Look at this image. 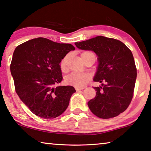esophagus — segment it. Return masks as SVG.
<instances>
[{"label":"esophagus","mask_w":151,"mask_h":151,"mask_svg":"<svg viewBox=\"0 0 151 151\" xmlns=\"http://www.w3.org/2000/svg\"><path fill=\"white\" fill-rule=\"evenodd\" d=\"M83 89H85V87H75L76 91H79V90H82Z\"/></svg>","instance_id":"esophagus-1"}]
</instances>
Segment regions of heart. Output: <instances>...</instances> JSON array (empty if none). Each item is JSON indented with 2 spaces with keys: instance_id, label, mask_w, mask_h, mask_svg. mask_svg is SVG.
Masks as SVG:
<instances>
[{
  "instance_id": "1",
  "label": "heart",
  "mask_w": 151,
  "mask_h": 151,
  "mask_svg": "<svg viewBox=\"0 0 151 151\" xmlns=\"http://www.w3.org/2000/svg\"><path fill=\"white\" fill-rule=\"evenodd\" d=\"M89 54H93L92 52L90 51H87V52H84L81 54V57L83 60V58L85 55H89ZM68 56L66 55L63 58L60 63V66L61 68L64 70L66 68V64H67V60H68ZM90 79V76L87 73H78V72H74L70 74L69 75L66 76V81L69 85H75V86L80 87L83 86L86 83L89 81Z\"/></svg>"
}]
</instances>
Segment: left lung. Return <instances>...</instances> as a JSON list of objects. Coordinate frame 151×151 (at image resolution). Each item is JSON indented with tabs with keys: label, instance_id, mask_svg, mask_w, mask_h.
<instances>
[{
	"label": "left lung",
	"instance_id": "8db88e82",
	"mask_svg": "<svg viewBox=\"0 0 151 151\" xmlns=\"http://www.w3.org/2000/svg\"><path fill=\"white\" fill-rule=\"evenodd\" d=\"M83 50L98 55V66L93 81L102 86L93 87L96 96L87 104L90 111L101 119L115 117L131 103L137 76L132 51L120 40L98 36L75 42Z\"/></svg>",
	"mask_w": 151,
	"mask_h": 151
}]
</instances>
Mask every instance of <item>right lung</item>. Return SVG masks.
Listing matches in <instances>:
<instances>
[{"mask_svg": "<svg viewBox=\"0 0 151 151\" xmlns=\"http://www.w3.org/2000/svg\"><path fill=\"white\" fill-rule=\"evenodd\" d=\"M71 44L58 43L39 37L18 45L13 54L10 70L15 89L30 111L40 118H56L66 111L76 90L59 86L62 81L60 63Z\"/></svg>", "mask_w": 151, "mask_h": 151, "instance_id": "right-lung-1", "label": "right lung"}]
</instances>
